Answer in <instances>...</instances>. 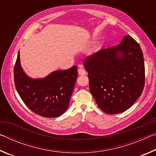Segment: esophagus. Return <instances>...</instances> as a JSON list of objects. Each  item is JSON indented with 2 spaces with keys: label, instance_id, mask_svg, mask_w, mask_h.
Wrapping results in <instances>:
<instances>
[{
  "label": "esophagus",
  "instance_id": "1",
  "mask_svg": "<svg viewBox=\"0 0 156 156\" xmlns=\"http://www.w3.org/2000/svg\"><path fill=\"white\" fill-rule=\"evenodd\" d=\"M78 74L80 76H83V75H86V72L84 71V69H83V68H79L78 70Z\"/></svg>",
  "mask_w": 156,
  "mask_h": 156
}]
</instances>
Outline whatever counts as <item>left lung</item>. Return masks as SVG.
Masks as SVG:
<instances>
[{
    "label": "left lung",
    "instance_id": "1",
    "mask_svg": "<svg viewBox=\"0 0 156 156\" xmlns=\"http://www.w3.org/2000/svg\"><path fill=\"white\" fill-rule=\"evenodd\" d=\"M84 67L91 94L100 109L108 114L125 112L143 91V54L130 36H125L117 46L87 57Z\"/></svg>",
    "mask_w": 156,
    "mask_h": 156
}]
</instances>
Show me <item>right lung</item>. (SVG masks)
I'll return each instance as SVG.
<instances>
[{
  "label": "right lung",
  "mask_w": 156,
  "mask_h": 156,
  "mask_svg": "<svg viewBox=\"0 0 156 156\" xmlns=\"http://www.w3.org/2000/svg\"><path fill=\"white\" fill-rule=\"evenodd\" d=\"M14 74L20 97L36 114L46 118L58 117L68 109L77 80L76 65L66 70L54 71L43 78H31L21 67L18 51Z\"/></svg>",
  "instance_id": "right-lung-1"
}]
</instances>
